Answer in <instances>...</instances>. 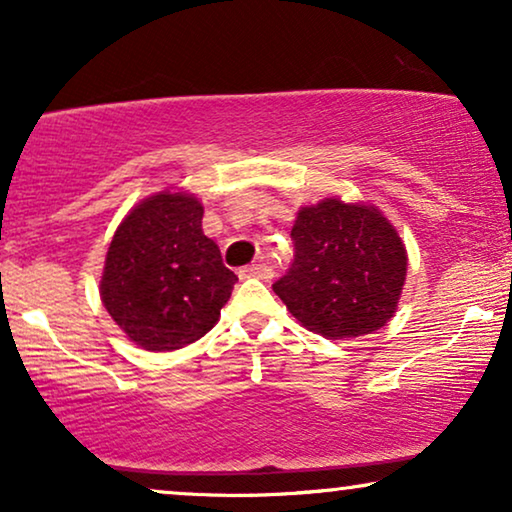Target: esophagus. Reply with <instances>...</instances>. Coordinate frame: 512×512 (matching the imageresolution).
Here are the masks:
<instances>
[{"label": "esophagus", "mask_w": 512, "mask_h": 512, "mask_svg": "<svg viewBox=\"0 0 512 512\" xmlns=\"http://www.w3.org/2000/svg\"><path fill=\"white\" fill-rule=\"evenodd\" d=\"M240 277L247 279V277H254V279H263V282H268L272 279V268L265 263H258V265H247V268L240 270Z\"/></svg>", "instance_id": "1"}]
</instances>
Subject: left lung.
<instances>
[{
    "label": "left lung",
    "mask_w": 512,
    "mask_h": 512,
    "mask_svg": "<svg viewBox=\"0 0 512 512\" xmlns=\"http://www.w3.org/2000/svg\"><path fill=\"white\" fill-rule=\"evenodd\" d=\"M296 263L272 291L307 331L349 340L380 331L401 303L408 249L382 209L324 198L298 209Z\"/></svg>",
    "instance_id": "1"
}]
</instances>
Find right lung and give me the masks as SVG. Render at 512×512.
Segmentation results:
<instances>
[{"label": "right lung", "mask_w": 512, "mask_h": 512, "mask_svg": "<svg viewBox=\"0 0 512 512\" xmlns=\"http://www.w3.org/2000/svg\"><path fill=\"white\" fill-rule=\"evenodd\" d=\"M195 193L165 188L137 202L118 223L104 258L100 298L132 345L172 352L214 328L235 272L202 233Z\"/></svg>", "instance_id": "obj_1"}]
</instances>
